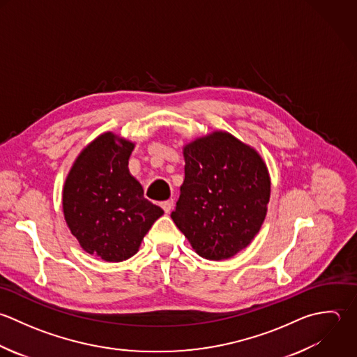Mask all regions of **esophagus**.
<instances>
[{
	"instance_id": "obj_1",
	"label": "esophagus",
	"mask_w": 357,
	"mask_h": 357,
	"mask_svg": "<svg viewBox=\"0 0 357 357\" xmlns=\"http://www.w3.org/2000/svg\"><path fill=\"white\" fill-rule=\"evenodd\" d=\"M161 207H162V210H164L167 214H169V213L172 211V208H174V200L169 199V200L162 202V203H161Z\"/></svg>"
}]
</instances>
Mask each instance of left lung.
Here are the masks:
<instances>
[{
  "label": "left lung",
  "instance_id": "obj_1",
  "mask_svg": "<svg viewBox=\"0 0 357 357\" xmlns=\"http://www.w3.org/2000/svg\"><path fill=\"white\" fill-rule=\"evenodd\" d=\"M183 157L185 181L171 218L199 256L229 259L264 222L271 192L266 162L222 130L186 144Z\"/></svg>",
  "mask_w": 357,
  "mask_h": 357
}]
</instances>
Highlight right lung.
Here are the masks:
<instances>
[{
  "label": "right lung",
  "mask_w": 357,
  "mask_h": 357,
  "mask_svg": "<svg viewBox=\"0 0 357 357\" xmlns=\"http://www.w3.org/2000/svg\"><path fill=\"white\" fill-rule=\"evenodd\" d=\"M135 144L112 132L96 137L73 162L62 190L63 217L82 249L118 263L137 253L164 211L144 199L128 162Z\"/></svg>",
  "instance_id": "right-lung-1"
}]
</instances>
